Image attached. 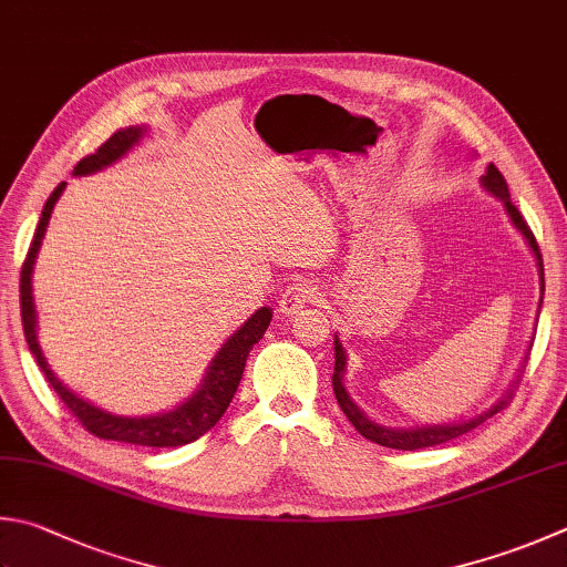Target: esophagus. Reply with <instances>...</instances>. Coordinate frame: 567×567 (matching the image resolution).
<instances>
[{"instance_id": "esophagus-1", "label": "esophagus", "mask_w": 567, "mask_h": 567, "mask_svg": "<svg viewBox=\"0 0 567 567\" xmlns=\"http://www.w3.org/2000/svg\"><path fill=\"white\" fill-rule=\"evenodd\" d=\"M318 298H320V293H318V288L313 284L296 281V284L284 288L281 301H279V311L286 313V316H296L308 303H316Z\"/></svg>"}]
</instances>
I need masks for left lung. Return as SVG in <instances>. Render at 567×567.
Here are the masks:
<instances>
[{"label": "left lung", "instance_id": "obj_1", "mask_svg": "<svg viewBox=\"0 0 567 567\" xmlns=\"http://www.w3.org/2000/svg\"><path fill=\"white\" fill-rule=\"evenodd\" d=\"M482 183H484V187H486L488 192H494L496 197L504 199L508 217L514 219L516 229H520L523 237L528 239L530 249H533V254H536L538 266H540V286L546 288V281H543V256H540V249H538V241H536V237H533L528 221L523 219V215L516 209L514 202H511L506 179H504V175L498 173V167H496L494 163L488 165L486 175L482 177ZM343 372H346V350H343V346H340V340L336 338L333 392H336V400H338V404H340V410L346 412L350 424L355 426V430H358L362 436H365V440L375 442V444H380V446H388V450H402V452H416V450H424V446H436V444L452 442V440H456V436H462V434H466V432L476 430V426L484 424V422L488 420V416H494L496 412L508 408V402L514 400V392L518 390V384H520V380H516L514 388H511V390L504 394V400H501L498 404H494V410L478 414L476 420L458 422V424H446V426L434 424V426H416V430H388V426H380V424H375V422H370L368 416L355 408V402H352V400L348 398V392H346V388H343ZM520 372H523V370H520ZM518 378H520V375H518Z\"/></svg>", "mask_w": 567, "mask_h": 567}]
</instances>
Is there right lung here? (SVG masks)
Listing matches in <instances>:
<instances>
[{
  "mask_svg": "<svg viewBox=\"0 0 567 567\" xmlns=\"http://www.w3.org/2000/svg\"><path fill=\"white\" fill-rule=\"evenodd\" d=\"M143 133H145L143 127H125V131L113 133L109 141L99 147V151L93 155H85L81 163L73 167V175H91L95 169L113 165L117 157H123L137 141H141ZM63 187H66V183H61L47 199L44 212H41V219L37 224L34 239L29 244L27 259L21 264V279H19L21 326H24L27 346L31 352H34L37 365L41 368V372H44V378L49 380L53 392L59 394L61 402L66 404L69 412L83 424V430L101 436V440L141 444V446H183L199 440V436L207 434L212 426L221 420V414L227 412L234 392H237L241 382L249 350L259 343L261 336L266 333V328H269L271 308H259V311H256L247 323H244L237 333L221 346L215 360H212L205 382H202L199 390L192 394L187 402L179 404L177 410L157 414V416H143V420H135L133 416L131 420V416H115L93 408V404L76 398L71 390L63 388L59 378L53 375L51 368L47 365V360L41 355V348L37 343V313H34V301H31V269H34L37 251L41 247V239H44L51 209L61 197Z\"/></svg>",
  "mask_w": 567,
  "mask_h": 567,
  "instance_id": "right-lung-1",
  "label": "right lung"
}]
</instances>
